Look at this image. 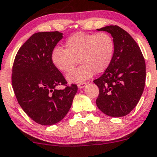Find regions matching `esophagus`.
Wrapping results in <instances>:
<instances>
[{"label":"esophagus","mask_w":157,"mask_h":157,"mask_svg":"<svg viewBox=\"0 0 157 157\" xmlns=\"http://www.w3.org/2000/svg\"><path fill=\"white\" fill-rule=\"evenodd\" d=\"M86 85H87L86 83H78V88H83L84 87H85Z\"/></svg>","instance_id":"esophagus-1"}]
</instances>
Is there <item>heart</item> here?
<instances>
[{
    "instance_id": "heart-1",
    "label": "heart",
    "mask_w": 157,
    "mask_h": 157,
    "mask_svg": "<svg viewBox=\"0 0 157 157\" xmlns=\"http://www.w3.org/2000/svg\"><path fill=\"white\" fill-rule=\"evenodd\" d=\"M65 49L60 47L53 48L51 60L59 72H70L78 63L82 65L67 75L72 83H79L102 73L110 66L115 54L113 38L106 32L87 33L78 32L72 34L64 43Z\"/></svg>"
}]
</instances>
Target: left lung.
Segmentation results:
<instances>
[{
	"instance_id": "8db88e82",
	"label": "left lung",
	"mask_w": 157,
	"mask_h": 157,
	"mask_svg": "<svg viewBox=\"0 0 157 157\" xmlns=\"http://www.w3.org/2000/svg\"><path fill=\"white\" fill-rule=\"evenodd\" d=\"M98 30L111 34L115 41V54L109 67L94 81L99 88L97 106L109 116H125L136 106L144 89V58L136 41L118 25Z\"/></svg>"
}]
</instances>
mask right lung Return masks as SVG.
Returning <instances> with one entry per match:
<instances>
[{
  "instance_id": "add662e5",
  "label": "right lung",
  "mask_w": 157,
  "mask_h": 157,
  "mask_svg": "<svg viewBox=\"0 0 157 157\" xmlns=\"http://www.w3.org/2000/svg\"><path fill=\"white\" fill-rule=\"evenodd\" d=\"M62 38L59 32L33 34L19 48L13 66L12 85L17 101L32 120L42 125L62 120L78 90L76 85L67 86L51 63V51ZM60 85L66 88L56 90Z\"/></svg>"
}]
</instances>
